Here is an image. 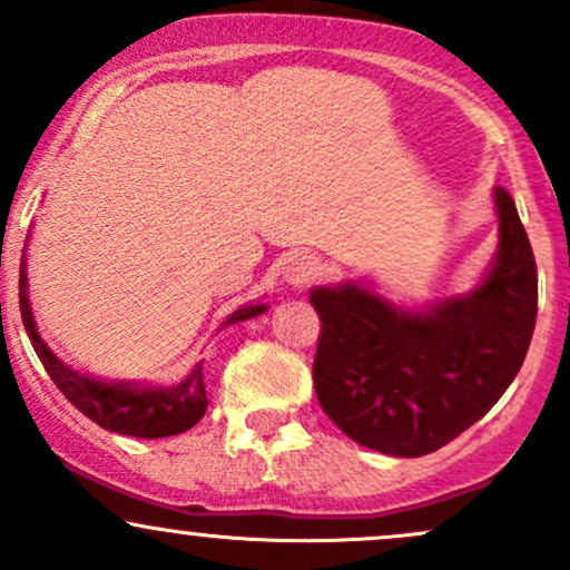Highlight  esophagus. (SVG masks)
Here are the masks:
<instances>
[{
    "label": "esophagus",
    "mask_w": 570,
    "mask_h": 570,
    "mask_svg": "<svg viewBox=\"0 0 570 570\" xmlns=\"http://www.w3.org/2000/svg\"><path fill=\"white\" fill-rule=\"evenodd\" d=\"M313 276H316V263H313L307 254H292L284 265V278L289 281L292 286L303 289L305 284H311Z\"/></svg>",
    "instance_id": "esophagus-1"
}]
</instances>
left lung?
Returning <instances> with one entry per match:
<instances>
[{
  "label": "left lung",
  "mask_w": 570,
  "mask_h": 570,
  "mask_svg": "<svg viewBox=\"0 0 570 570\" xmlns=\"http://www.w3.org/2000/svg\"><path fill=\"white\" fill-rule=\"evenodd\" d=\"M501 248L474 294L407 313L367 289H316L313 389L330 421L377 453L417 458L453 442L499 402L525 362L539 307L531 240L495 189Z\"/></svg>",
  "instance_id": "1"
}]
</instances>
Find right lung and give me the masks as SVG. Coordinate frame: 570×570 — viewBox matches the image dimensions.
<instances>
[{
    "mask_svg": "<svg viewBox=\"0 0 570 570\" xmlns=\"http://www.w3.org/2000/svg\"><path fill=\"white\" fill-rule=\"evenodd\" d=\"M18 305H21V318L35 345L39 362L50 381L58 385L63 396L75 404L82 415L98 423L101 429L115 431V434L139 436V440H160V436H174L181 431L193 429L206 412V385H203V364H195L193 372L171 389H139V385L126 383H101L94 377L77 375L61 358L50 353L35 330L31 318L29 297H26V263L21 259V278H18ZM265 305H246L230 313L225 324L244 322V318L259 316Z\"/></svg>",
    "mask_w": 570,
    "mask_h": 570,
    "instance_id": "add662e5",
    "label": "right lung"
}]
</instances>
